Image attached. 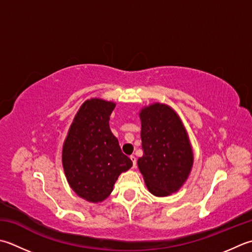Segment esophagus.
Segmentation results:
<instances>
[{
    "mask_svg": "<svg viewBox=\"0 0 252 252\" xmlns=\"http://www.w3.org/2000/svg\"><path fill=\"white\" fill-rule=\"evenodd\" d=\"M130 158H131V160H132V162H133V168H135V166H136V158H135V156H134V155H131Z\"/></svg>",
    "mask_w": 252,
    "mask_h": 252,
    "instance_id": "esophagus-1",
    "label": "esophagus"
}]
</instances>
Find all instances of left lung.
<instances>
[{
    "label": "left lung",
    "instance_id": "obj_1",
    "mask_svg": "<svg viewBox=\"0 0 252 252\" xmlns=\"http://www.w3.org/2000/svg\"><path fill=\"white\" fill-rule=\"evenodd\" d=\"M143 156L137 167L147 189L155 196H168L188 179L193 151L180 117L166 103L154 102L140 110Z\"/></svg>",
    "mask_w": 252,
    "mask_h": 252
}]
</instances>
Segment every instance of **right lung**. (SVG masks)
Returning a JSON list of instances; mask_svg holds the SVG:
<instances>
[{
    "label": "right lung",
    "mask_w": 252,
    "mask_h": 252,
    "mask_svg": "<svg viewBox=\"0 0 252 252\" xmlns=\"http://www.w3.org/2000/svg\"><path fill=\"white\" fill-rule=\"evenodd\" d=\"M116 102L91 98L74 117L63 143L62 165L71 189L93 203L106 200L132 161L109 127Z\"/></svg>",
    "instance_id": "right-lung-1"
}]
</instances>
